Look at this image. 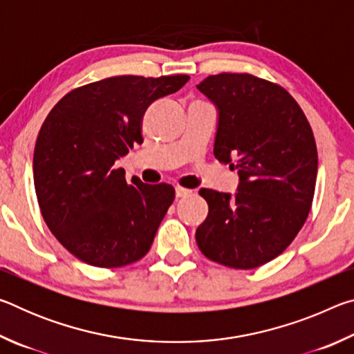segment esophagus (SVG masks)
<instances>
[{"label": "esophagus", "mask_w": 354, "mask_h": 354, "mask_svg": "<svg viewBox=\"0 0 354 354\" xmlns=\"http://www.w3.org/2000/svg\"><path fill=\"white\" fill-rule=\"evenodd\" d=\"M192 194V190L184 189V187H176V198H183V196H187Z\"/></svg>", "instance_id": "esophagus-1"}]
</instances>
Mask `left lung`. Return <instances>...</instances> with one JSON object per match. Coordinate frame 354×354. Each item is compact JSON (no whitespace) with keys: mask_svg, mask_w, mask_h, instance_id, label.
Returning <instances> with one entry per match:
<instances>
[{"mask_svg":"<svg viewBox=\"0 0 354 354\" xmlns=\"http://www.w3.org/2000/svg\"><path fill=\"white\" fill-rule=\"evenodd\" d=\"M196 87L218 107L214 156L241 176L232 196L200 190L209 212L196 243L221 266L261 267L289 247L313 207V128L284 87L254 75H211Z\"/></svg>","mask_w":354,"mask_h":354,"instance_id":"left-lung-1","label":"left lung"}]
</instances>
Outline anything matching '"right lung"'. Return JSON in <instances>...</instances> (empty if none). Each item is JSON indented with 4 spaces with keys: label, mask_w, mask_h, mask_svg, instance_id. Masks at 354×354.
Returning <instances> with one entry per match:
<instances>
[{
    "label": "right lung",
    "mask_w": 354,
    "mask_h": 354,
    "mask_svg": "<svg viewBox=\"0 0 354 354\" xmlns=\"http://www.w3.org/2000/svg\"><path fill=\"white\" fill-rule=\"evenodd\" d=\"M189 80L106 77L73 88L48 113L34 149L35 195L50 231L80 261L118 268L151 248L175 189L127 183L115 160L143 142L148 107Z\"/></svg>",
    "instance_id": "1"
}]
</instances>
